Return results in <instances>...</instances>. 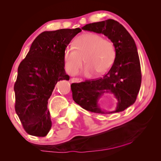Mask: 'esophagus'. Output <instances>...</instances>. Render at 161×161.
I'll return each instance as SVG.
<instances>
[{"label": "esophagus", "mask_w": 161, "mask_h": 161, "mask_svg": "<svg viewBox=\"0 0 161 161\" xmlns=\"http://www.w3.org/2000/svg\"><path fill=\"white\" fill-rule=\"evenodd\" d=\"M82 81L81 79H79V78H72V82H81Z\"/></svg>", "instance_id": "34e87169"}]
</instances>
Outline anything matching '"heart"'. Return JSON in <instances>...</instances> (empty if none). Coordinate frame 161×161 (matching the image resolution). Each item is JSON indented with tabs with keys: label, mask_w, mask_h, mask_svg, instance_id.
<instances>
[{
	"label": "heart",
	"mask_w": 161,
	"mask_h": 161,
	"mask_svg": "<svg viewBox=\"0 0 161 161\" xmlns=\"http://www.w3.org/2000/svg\"><path fill=\"white\" fill-rule=\"evenodd\" d=\"M115 58L114 43L94 32L80 35L75 40V47H67L64 53L65 68L70 75H75L78 72L84 60L86 63L83 70L84 75L91 76L95 71L103 74L109 70Z\"/></svg>",
	"instance_id": "obj_1"
}]
</instances>
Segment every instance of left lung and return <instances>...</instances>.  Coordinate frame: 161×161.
Wrapping results in <instances>:
<instances>
[{"mask_svg": "<svg viewBox=\"0 0 161 161\" xmlns=\"http://www.w3.org/2000/svg\"><path fill=\"white\" fill-rule=\"evenodd\" d=\"M82 29L103 34L111 40L115 46L116 58L103 77L71 84L73 100L84 109L94 113L124 111L136 102L141 84L140 60L134 40L121 24L112 19L87 24ZM105 93L113 94L117 99L115 111L107 113L97 104Z\"/></svg>", "mask_w": 161, "mask_h": 161, "instance_id": "1", "label": "left lung"}]
</instances>
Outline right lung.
Listing matches in <instances>:
<instances>
[{
  "label": "right lung",
  "instance_id": "add662e5",
  "mask_svg": "<svg viewBox=\"0 0 161 161\" xmlns=\"http://www.w3.org/2000/svg\"><path fill=\"white\" fill-rule=\"evenodd\" d=\"M81 31L77 28L42 32L19 65L14 85L15 109L28 134L44 137L50 131L48 99L58 81L69 80L64 70V53Z\"/></svg>",
  "mask_w": 161,
  "mask_h": 161
}]
</instances>
